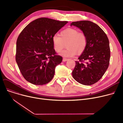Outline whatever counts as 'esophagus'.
<instances>
[{"label":"esophagus","mask_w":123,"mask_h":123,"mask_svg":"<svg viewBox=\"0 0 123 123\" xmlns=\"http://www.w3.org/2000/svg\"><path fill=\"white\" fill-rule=\"evenodd\" d=\"M69 60V59H67V58H63V62H65V61H67Z\"/></svg>","instance_id":"34e87169"}]
</instances>
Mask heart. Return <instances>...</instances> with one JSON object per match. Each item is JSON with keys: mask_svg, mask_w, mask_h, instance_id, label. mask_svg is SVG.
Listing matches in <instances>:
<instances>
[{"mask_svg": "<svg viewBox=\"0 0 123 123\" xmlns=\"http://www.w3.org/2000/svg\"><path fill=\"white\" fill-rule=\"evenodd\" d=\"M60 37L57 34L53 36L52 41L54 50L60 52L67 44L66 50L62 51L60 54L67 57H71L76 55L82 53L87 47V37L83 32H79L75 28H68L60 32Z\"/></svg>", "mask_w": 123, "mask_h": 123, "instance_id": "heart-1", "label": "heart"}]
</instances>
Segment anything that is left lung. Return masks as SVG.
<instances>
[{
	"label": "left lung",
	"instance_id": "obj_1",
	"mask_svg": "<svg viewBox=\"0 0 123 123\" xmlns=\"http://www.w3.org/2000/svg\"><path fill=\"white\" fill-rule=\"evenodd\" d=\"M80 28L86 34L88 44L85 50L75 61L72 71L73 78L84 85L97 82L108 69L110 59L109 41L106 33L99 26L91 21L73 22L71 26Z\"/></svg>",
	"mask_w": 123,
	"mask_h": 123
}]
</instances>
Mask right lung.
<instances>
[{
  "instance_id": "add662e5",
  "label": "right lung",
  "mask_w": 123,
  "mask_h": 123,
  "mask_svg": "<svg viewBox=\"0 0 123 123\" xmlns=\"http://www.w3.org/2000/svg\"><path fill=\"white\" fill-rule=\"evenodd\" d=\"M67 23L42 17L30 22L21 31L17 39L15 59L26 80L42 85L52 79L62 57L57 55L52 38Z\"/></svg>"
}]
</instances>
